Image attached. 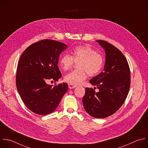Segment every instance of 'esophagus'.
<instances>
[{"label": "esophagus", "mask_w": 148, "mask_h": 148, "mask_svg": "<svg viewBox=\"0 0 148 148\" xmlns=\"http://www.w3.org/2000/svg\"><path fill=\"white\" fill-rule=\"evenodd\" d=\"M69 87L70 89H73V88H74L77 87V85H72V84H69Z\"/></svg>", "instance_id": "esophagus-1"}]
</instances>
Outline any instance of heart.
<instances>
[{"mask_svg": "<svg viewBox=\"0 0 148 148\" xmlns=\"http://www.w3.org/2000/svg\"><path fill=\"white\" fill-rule=\"evenodd\" d=\"M71 55H63L59 62V66L63 70H68L78 62L77 68L64 77V81L74 85H78L89 76H95L102 70L104 58L95 49L89 45H81L74 47Z\"/></svg>", "mask_w": 148, "mask_h": 148, "instance_id": "1", "label": "heart"}]
</instances>
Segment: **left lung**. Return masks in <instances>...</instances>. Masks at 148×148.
<instances>
[{
  "mask_svg": "<svg viewBox=\"0 0 148 148\" xmlns=\"http://www.w3.org/2000/svg\"><path fill=\"white\" fill-rule=\"evenodd\" d=\"M106 52L104 71L91 79L89 82L99 90L86 88L82 103L86 112L95 118H106L116 112L128 95L130 70L122 52L111 43L97 40Z\"/></svg>",
  "mask_w": 148,
  "mask_h": 148,
  "instance_id": "8db88e82",
  "label": "left lung"
}]
</instances>
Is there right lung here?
Masks as SVG:
<instances>
[{"label":"right lung","instance_id":"1","mask_svg":"<svg viewBox=\"0 0 148 148\" xmlns=\"http://www.w3.org/2000/svg\"><path fill=\"white\" fill-rule=\"evenodd\" d=\"M67 45L59 41L42 39L28 46L19 60L16 83L26 107L44 116L53 112L68 90L67 83L48 85L49 79L58 81L62 74L58 64Z\"/></svg>","mask_w":148,"mask_h":148}]
</instances>
